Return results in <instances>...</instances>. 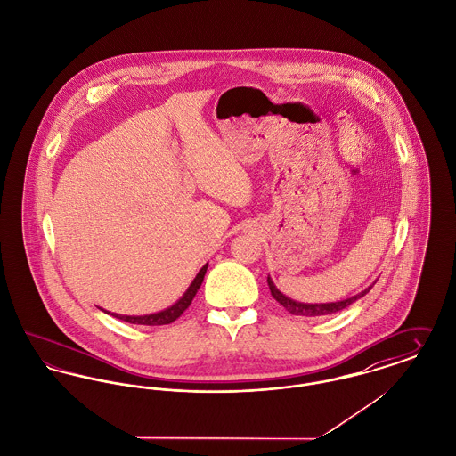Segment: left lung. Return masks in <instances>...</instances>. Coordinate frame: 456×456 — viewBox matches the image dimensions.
I'll return each instance as SVG.
<instances>
[{"label": "left lung", "instance_id": "1", "mask_svg": "<svg viewBox=\"0 0 456 456\" xmlns=\"http://www.w3.org/2000/svg\"><path fill=\"white\" fill-rule=\"evenodd\" d=\"M268 287H270L272 296H273L274 299L281 304L289 313L297 314V316H325V314H332V313H337V311H342V309H346L347 305H351V304L356 303L358 299H362L364 294H368L370 289H371V287H368V289L362 290L360 294H356V296H353V297H347V299H344V301L311 304L299 303V301H294V299L287 297L283 292H280V290L276 289V285H274L273 280H272L270 274H268Z\"/></svg>", "mask_w": 456, "mask_h": 456}]
</instances>
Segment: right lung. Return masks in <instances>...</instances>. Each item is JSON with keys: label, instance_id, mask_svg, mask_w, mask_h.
Masks as SVG:
<instances>
[{"label": "right lung", "instance_id": "add662e5", "mask_svg": "<svg viewBox=\"0 0 456 456\" xmlns=\"http://www.w3.org/2000/svg\"><path fill=\"white\" fill-rule=\"evenodd\" d=\"M206 272H208V265H204V266L200 268V272L193 278V281H191L190 287L184 290V294H183L182 297H180L176 303L173 304V305H169V307H166V309H162V311L151 313V314H140V316L118 314V313H110V311H105V313H107V314H112L114 318L124 320V322H127V323H134V325H167V323H173L176 318L182 316L183 311L193 301L197 290L200 289V285H202V281H204ZM102 311H103V309H102Z\"/></svg>", "mask_w": 456, "mask_h": 456}]
</instances>
